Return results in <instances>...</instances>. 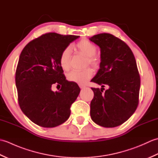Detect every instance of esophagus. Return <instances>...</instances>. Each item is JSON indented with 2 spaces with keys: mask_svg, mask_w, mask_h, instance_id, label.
Returning <instances> with one entry per match:
<instances>
[{
  "mask_svg": "<svg viewBox=\"0 0 158 158\" xmlns=\"http://www.w3.org/2000/svg\"><path fill=\"white\" fill-rule=\"evenodd\" d=\"M79 87H80V88H81V89H83V88H86V86L83 85H79Z\"/></svg>",
  "mask_w": 158,
  "mask_h": 158,
  "instance_id": "1",
  "label": "esophagus"
}]
</instances>
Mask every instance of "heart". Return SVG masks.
I'll return each mask as SVG.
<instances>
[{
	"mask_svg": "<svg viewBox=\"0 0 158 158\" xmlns=\"http://www.w3.org/2000/svg\"><path fill=\"white\" fill-rule=\"evenodd\" d=\"M75 48L83 55L87 57L86 64L96 68L99 65L100 59L96 55L97 52L96 46L93 43L87 39H82L75 45ZM71 60V52L69 48L62 50L60 53L59 62L61 68L64 70H69L70 66ZM92 76V70L90 69H87L81 71L72 70L67 74V79L69 81L75 82L79 84L83 85L91 78Z\"/></svg>",
	"mask_w": 158,
	"mask_h": 158,
	"instance_id": "b5f03b06",
	"label": "heart"
}]
</instances>
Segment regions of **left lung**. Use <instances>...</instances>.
<instances>
[{
  "label": "left lung",
  "instance_id": "1",
  "mask_svg": "<svg viewBox=\"0 0 158 158\" xmlns=\"http://www.w3.org/2000/svg\"><path fill=\"white\" fill-rule=\"evenodd\" d=\"M89 40L99 46L101 60L92 81L102 87L92 88L94 96L90 116L100 126H118L133 115L139 105L140 79L135 56L126 43L109 33ZM105 85L110 88L102 94Z\"/></svg>",
  "mask_w": 158,
  "mask_h": 158
}]
</instances>
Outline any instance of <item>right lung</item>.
Segmentation results:
<instances>
[{
	"mask_svg": "<svg viewBox=\"0 0 158 158\" xmlns=\"http://www.w3.org/2000/svg\"><path fill=\"white\" fill-rule=\"evenodd\" d=\"M79 37L46 33L28 43L19 56L15 72L19 105L36 125L53 127L69 119L80 88L66 79L59 58L62 50ZM54 84L62 85L58 92L52 91Z\"/></svg>",
	"mask_w": 158,
	"mask_h": 158,
	"instance_id": "right-lung-1",
	"label": "right lung"
}]
</instances>
